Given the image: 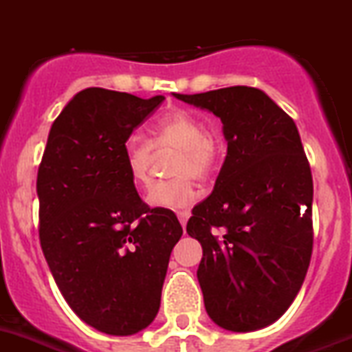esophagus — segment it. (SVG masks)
Masks as SVG:
<instances>
[{"instance_id":"esophagus-1","label":"esophagus","mask_w":352,"mask_h":352,"mask_svg":"<svg viewBox=\"0 0 352 352\" xmlns=\"http://www.w3.org/2000/svg\"><path fill=\"white\" fill-rule=\"evenodd\" d=\"M177 218H179V221H181V226L186 227V221H188V218H190V211H179L177 212Z\"/></svg>"}]
</instances>
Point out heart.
Segmentation results:
<instances>
[{"label":"heart","instance_id":"heart-1","mask_svg":"<svg viewBox=\"0 0 352 352\" xmlns=\"http://www.w3.org/2000/svg\"><path fill=\"white\" fill-rule=\"evenodd\" d=\"M152 148L177 150L170 164L173 179L155 182L146 193V202L159 209L190 208L199 199L191 177L208 181L214 175L221 159V144L217 135L209 134L206 123L190 112H173L162 118L152 129L148 143L135 135L125 141L123 157L132 184H148Z\"/></svg>","mask_w":352,"mask_h":352}]
</instances>
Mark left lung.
I'll return each instance as SVG.
<instances>
[{
  "mask_svg": "<svg viewBox=\"0 0 352 352\" xmlns=\"http://www.w3.org/2000/svg\"><path fill=\"white\" fill-rule=\"evenodd\" d=\"M223 123L227 157L186 231L202 245L206 311L229 331H256L299 294L313 250V179L294 120L256 87L175 94Z\"/></svg>",
  "mask_w": 352,
  "mask_h": 352,
  "instance_id": "1",
  "label": "left lung"
}]
</instances>
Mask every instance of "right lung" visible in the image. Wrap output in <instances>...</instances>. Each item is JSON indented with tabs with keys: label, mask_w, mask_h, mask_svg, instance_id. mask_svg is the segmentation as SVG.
<instances>
[{
	"label": "right lung",
	"mask_w": 352,
	"mask_h": 352,
	"mask_svg": "<svg viewBox=\"0 0 352 352\" xmlns=\"http://www.w3.org/2000/svg\"><path fill=\"white\" fill-rule=\"evenodd\" d=\"M164 96L89 87L53 121L37 171L39 240L69 308L114 336L155 318L182 227L148 208L126 173L123 144Z\"/></svg>",
	"instance_id": "1"
}]
</instances>
